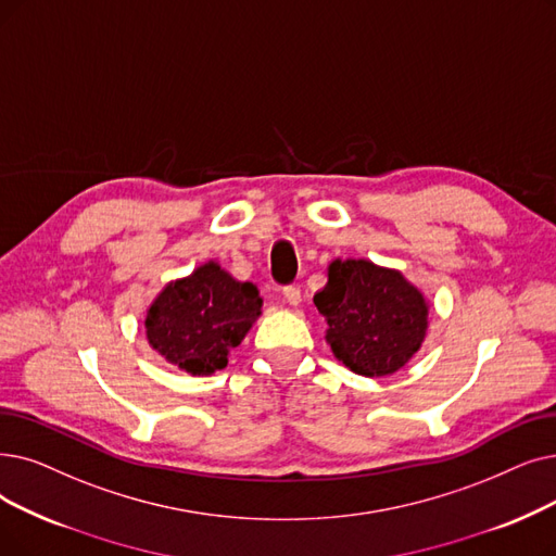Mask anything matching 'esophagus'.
I'll use <instances>...</instances> for the list:
<instances>
[{
	"label": "esophagus",
	"mask_w": 556,
	"mask_h": 556,
	"mask_svg": "<svg viewBox=\"0 0 556 556\" xmlns=\"http://www.w3.org/2000/svg\"><path fill=\"white\" fill-rule=\"evenodd\" d=\"M283 298H286V302L291 304V306H298V304L302 302L300 286H286V288H283Z\"/></svg>",
	"instance_id": "34e87169"
}]
</instances>
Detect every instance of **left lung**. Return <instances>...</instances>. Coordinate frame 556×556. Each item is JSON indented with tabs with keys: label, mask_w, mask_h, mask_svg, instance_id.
I'll return each instance as SVG.
<instances>
[{
	"label": "left lung",
	"mask_w": 556,
	"mask_h": 556,
	"mask_svg": "<svg viewBox=\"0 0 556 556\" xmlns=\"http://www.w3.org/2000/svg\"><path fill=\"white\" fill-rule=\"evenodd\" d=\"M327 320L325 341L352 372L389 377L420 350L429 302L400 270L368 258H333L313 298Z\"/></svg>",
	"instance_id": "8db88e82"
}]
</instances>
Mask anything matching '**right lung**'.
<instances>
[{
	"instance_id": "right-lung-1",
	"label": "right lung",
	"mask_w": 556,
	"mask_h": 556,
	"mask_svg": "<svg viewBox=\"0 0 556 556\" xmlns=\"http://www.w3.org/2000/svg\"><path fill=\"white\" fill-rule=\"evenodd\" d=\"M263 300L252 281H238L218 261L167 281L144 316V336L167 364L192 377L227 368L229 352L261 316Z\"/></svg>"
}]
</instances>
